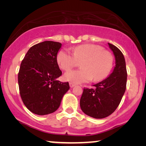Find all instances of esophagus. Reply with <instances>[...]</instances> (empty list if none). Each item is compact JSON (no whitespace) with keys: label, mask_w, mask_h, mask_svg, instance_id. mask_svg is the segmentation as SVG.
Listing matches in <instances>:
<instances>
[{"label":"esophagus","mask_w":146,"mask_h":146,"mask_svg":"<svg viewBox=\"0 0 146 146\" xmlns=\"http://www.w3.org/2000/svg\"><path fill=\"white\" fill-rule=\"evenodd\" d=\"M69 84H70V88H73V87L75 86V84L72 82H70Z\"/></svg>","instance_id":"obj_1"}]
</instances>
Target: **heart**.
Masks as SVG:
<instances>
[{
    "label": "heart",
    "mask_w": 146,
    "mask_h": 146,
    "mask_svg": "<svg viewBox=\"0 0 146 146\" xmlns=\"http://www.w3.org/2000/svg\"><path fill=\"white\" fill-rule=\"evenodd\" d=\"M82 60V61L81 60ZM59 66L68 71L81 61L82 69L65 73L64 79L74 84L88 82L94 78L96 82L106 78L113 66V57L102 47L93 44H84L74 48L72 53L62 49L57 54Z\"/></svg>",
    "instance_id": "heart-1"
}]
</instances>
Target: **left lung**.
Masks as SVG:
<instances>
[{"mask_svg": "<svg viewBox=\"0 0 146 146\" xmlns=\"http://www.w3.org/2000/svg\"><path fill=\"white\" fill-rule=\"evenodd\" d=\"M115 57V66L109 76L93 86L94 89H84L80 105L86 114L96 119L106 117L118 106L126 88L127 70L123 54L115 46L108 43Z\"/></svg>", "mask_w": 146, "mask_h": 146, "instance_id": "left-lung-1", "label": "left lung"}]
</instances>
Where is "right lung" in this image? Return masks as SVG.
<instances>
[{"mask_svg": "<svg viewBox=\"0 0 146 146\" xmlns=\"http://www.w3.org/2000/svg\"><path fill=\"white\" fill-rule=\"evenodd\" d=\"M62 44L44 41L32 46L20 67L18 82L22 100L35 114L54 112L68 91V82L57 80L62 75L56 60Z\"/></svg>", "mask_w": 146, "mask_h": 146, "instance_id": "obj_1", "label": "right lung"}]
</instances>
